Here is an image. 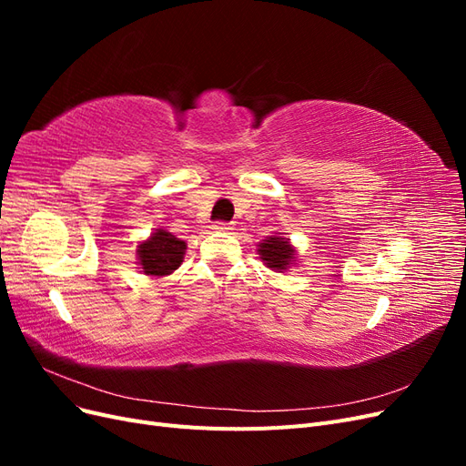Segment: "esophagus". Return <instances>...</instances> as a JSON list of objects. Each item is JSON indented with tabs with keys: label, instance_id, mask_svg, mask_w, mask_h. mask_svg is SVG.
<instances>
[{
	"label": "esophagus",
	"instance_id": "esophagus-1",
	"mask_svg": "<svg viewBox=\"0 0 466 466\" xmlns=\"http://www.w3.org/2000/svg\"><path fill=\"white\" fill-rule=\"evenodd\" d=\"M214 229H216V231H231L233 228H231V223H225V221H218V223L214 225Z\"/></svg>",
	"mask_w": 466,
	"mask_h": 466
}]
</instances>
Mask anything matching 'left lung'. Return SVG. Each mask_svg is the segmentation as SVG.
<instances>
[{"mask_svg":"<svg viewBox=\"0 0 466 466\" xmlns=\"http://www.w3.org/2000/svg\"><path fill=\"white\" fill-rule=\"evenodd\" d=\"M258 255L266 262V266L274 268V270H286L288 264H291L293 260V248L286 238L268 237L264 243H260Z\"/></svg>","mask_w":466,"mask_h":466,"instance_id":"left-lung-1","label":"left lung"}]
</instances>
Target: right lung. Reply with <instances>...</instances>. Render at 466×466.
Returning a JSON list of instances; mask_svg holds the SVG:
<instances>
[{
  "mask_svg": "<svg viewBox=\"0 0 466 466\" xmlns=\"http://www.w3.org/2000/svg\"><path fill=\"white\" fill-rule=\"evenodd\" d=\"M187 243L163 229L155 231L146 243L137 247L139 264L147 276H167L182 264Z\"/></svg>",
  "mask_w": 466,
  "mask_h": 466,
  "instance_id": "add662e5",
  "label": "right lung"
}]
</instances>
